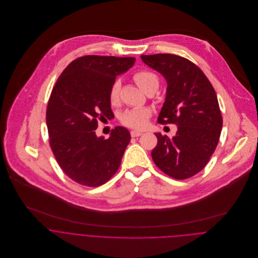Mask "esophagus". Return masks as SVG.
<instances>
[{
  "mask_svg": "<svg viewBox=\"0 0 258 258\" xmlns=\"http://www.w3.org/2000/svg\"><path fill=\"white\" fill-rule=\"evenodd\" d=\"M130 133H131L132 137H138V136H141L143 134L141 131H137V130H132Z\"/></svg>",
  "mask_w": 258,
  "mask_h": 258,
  "instance_id": "esophagus-1",
  "label": "esophagus"
}]
</instances>
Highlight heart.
I'll return each instance as SVG.
<instances>
[{"label":"heart","mask_w":258,"mask_h":258,"mask_svg":"<svg viewBox=\"0 0 258 258\" xmlns=\"http://www.w3.org/2000/svg\"><path fill=\"white\" fill-rule=\"evenodd\" d=\"M134 79L136 83L147 93L148 91L159 87V78L156 74L150 71H139L134 74ZM121 82L120 80H115L111 86L109 98L111 103L115 104L119 98ZM151 116V111L147 108H136L132 110L126 111L121 116V122L127 127L142 129L147 125L148 120Z\"/></svg>","instance_id":"1"}]
</instances>
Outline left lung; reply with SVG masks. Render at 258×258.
I'll return each mask as SVG.
<instances>
[{"label": "left lung", "mask_w": 258, "mask_h": 258, "mask_svg": "<svg viewBox=\"0 0 258 258\" xmlns=\"http://www.w3.org/2000/svg\"><path fill=\"white\" fill-rule=\"evenodd\" d=\"M141 58L168 84L159 123L178 126L173 138L155 134L152 159L172 178H190L206 167L220 140L222 117L216 91L200 68L184 57L158 53Z\"/></svg>", "instance_id": "1"}]
</instances>
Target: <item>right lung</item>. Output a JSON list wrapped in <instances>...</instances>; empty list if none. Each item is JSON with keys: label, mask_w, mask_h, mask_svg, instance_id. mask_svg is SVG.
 <instances>
[{"label": "right lung", "mask_w": 258, "mask_h": 258, "mask_svg": "<svg viewBox=\"0 0 258 258\" xmlns=\"http://www.w3.org/2000/svg\"><path fill=\"white\" fill-rule=\"evenodd\" d=\"M134 57L85 55L72 61L58 77L48 100L49 145L62 171L87 186L106 183L117 172L130 132L117 126L110 137H97L98 122L112 119L111 86Z\"/></svg>", "instance_id": "1"}]
</instances>
